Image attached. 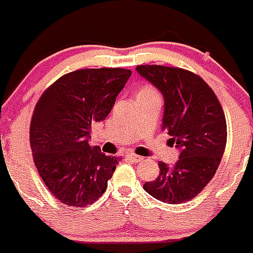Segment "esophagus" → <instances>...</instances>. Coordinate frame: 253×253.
<instances>
[{
	"mask_svg": "<svg viewBox=\"0 0 253 253\" xmlns=\"http://www.w3.org/2000/svg\"><path fill=\"white\" fill-rule=\"evenodd\" d=\"M125 158L128 159V161H130V162H135V163H138V162H140L143 159L140 155L133 154V153H129V154L125 155Z\"/></svg>",
	"mask_w": 253,
	"mask_h": 253,
	"instance_id": "esophagus-1",
	"label": "esophagus"
}]
</instances>
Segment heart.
I'll return each mask as SVG.
<instances>
[{
    "instance_id": "b5f03b06",
    "label": "heart",
    "mask_w": 253,
    "mask_h": 253,
    "mask_svg": "<svg viewBox=\"0 0 253 253\" xmlns=\"http://www.w3.org/2000/svg\"><path fill=\"white\" fill-rule=\"evenodd\" d=\"M140 96H159V95L154 87L150 85H144L138 90V94H136V98H140Z\"/></svg>"
}]
</instances>
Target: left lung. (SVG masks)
<instances>
[{"label":"left lung","instance_id":"8db88e82","mask_svg":"<svg viewBox=\"0 0 253 253\" xmlns=\"http://www.w3.org/2000/svg\"><path fill=\"white\" fill-rule=\"evenodd\" d=\"M136 71L163 95L162 129L179 149L177 163L169 167L159 162V175L143 188L161 202L191 201L211 182L221 163L227 142L223 109L206 81L191 71L162 65H140Z\"/></svg>","mask_w":253,"mask_h":253}]
</instances>
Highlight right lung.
Wrapping results in <instances>:
<instances>
[{
    "label": "right lung",
    "mask_w": 253,
    "mask_h": 253,
    "mask_svg": "<svg viewBox=\"0 0 253 253\" xmlns=\"http://www.w3.org/2000/svg\"><path fill=\"white\" fill-rule=\"evenodd\" d=\"M131 71L83 69L61 76L43 91L30 126L34 162L60 202L87 207L101 197L119 158L89 144L91 125L103 122Z\"/></svg>",
    "instance_id": "obj_1"
}]
</instances>
